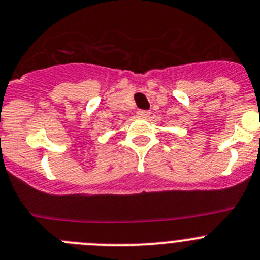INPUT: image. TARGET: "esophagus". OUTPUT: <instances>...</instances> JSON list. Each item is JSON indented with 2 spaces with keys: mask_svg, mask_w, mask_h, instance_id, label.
<instances>
[{
  "mask_svg": "<svg viewBox=\"0 0 260 260\" xmlns=\"http://www.w3.org/2000/svg\"><path fill=\"white\" fill-rule=\"evenodd\" d=\"M137 115L140 116V118H144V119H147L150 116V111H146V110H138L137 111Z\"/></svg>",
  "mask_w": 260,
  "mask_h": 260,
  "instance_id": "1",
  "label": "esophagus"
}]
</instances>
